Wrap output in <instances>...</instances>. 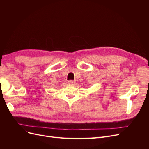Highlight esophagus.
I'll list each match as a JSON object with an SVG mask.
<instances>
[{
    "label": "esophagus",
    "mask_w": 149,
    "mask_h": 149,
    "mask_svg": "<svg viewBox=\"0 0 149 149\" xmlns=\"http://www.w3.org/2000/svg\"><path fill=\"white\" fill-rule=\"evenodd\" d=\"M68 83L70 85H74L75 83V81H72V80H69V81H68Z\"/></svg>",
    "instance_id": "34e87169"
}]
</instances>
